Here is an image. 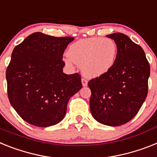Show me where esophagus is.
<instances>
[{"instance_id":"1","label":"esophagus","mask_w":157,"mask_h":157,"mask_svg":"<svg viewBox=\"0 0 157 157\" xmlns=\"http://www.w3.org/2000/svg\"><path fill=\"white\" fill-rule=\"evenodd\" d=\"M81 83H82V85L84 87H85L88 85V81H87L86 79H85V78L81 79Z\"/></svg>"}]
</instances>
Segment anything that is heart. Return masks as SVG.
Instances as JSON below:
<instances>
[{"label":"heart","mask_w":157,"mask_h":157,"mask_svg":"<svg viewBox=\"0 0 157 157\" xmlns=\"http://www.w3.org/2000/svg\"><path fill=\"white\" fill-rule=\"evenodd\" d=\"M117 46L111 38L91 37L72 43L63 60L68 66L81 65V72L89 78H97L111 70L115 64Z\"/></svg>","instance_id":"1"}]
</instances>
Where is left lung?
<instances>
[{
	"label": "left lung",
	"instance_id": "left-lung-1",
	"mask_svg": "<svg viewBox=\"0 0 157 157\" xmlns=\"http://www.w3.org/2000/svg\"><path fill=\"white\" fill-rule=\"evenodd\" d=\"M116 42L115 64L108 73L89 82L90 111L99 123L120 126L139 112L148 94L150 66L143 48L121 33L107 35Z\"/></svg>",
	"mask_w": 157,
	"mask_h": 157
}]
</instances>
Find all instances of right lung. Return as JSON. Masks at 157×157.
Returning <instances> with one entry per match:
<instances>
[{
	"instance_id": "1",
	"label": "right lung",
	"mask_w": 157,
	"mask_h": 157,
	"mask_svg": "<svg viewBox=\"0 0 157 157\" xmlns=\"http://www.w3.org/2000/svg\"><path fill=\"white\" fill-rule=\"evenodd\" d=\"M74 40L34 33L14 48L6 70L10 104L25 121L55 125L65 117L69 99L82 88L78 73L63 72V53Z\"/></svg>"
}]
</instances>
